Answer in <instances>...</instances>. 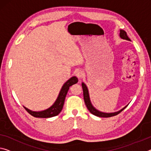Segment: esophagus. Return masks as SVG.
<instances>
[{
  "label": "esophagus",
  "instance_id": "1",
  "mask_svg": "<svg viewBox=\"0 0 151 151\" xmlns=\"http://www.w3.org/2000/svg\"><path fill=\"white\" fill-rule=\"evenodd\" d=\"M83 75H84V73H83V71L82 70H78L76 72V76H77V77L80 79V78H82Z\"/></svg>",
  "mask_w": 151,
  "mask_h": 151
}]
</instances>
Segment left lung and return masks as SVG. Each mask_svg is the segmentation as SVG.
Masks as SVG:
<instances>
[{
	"mask_svg": "<svg viewBox=\"0 0 151 151\" xmlns=\"http://www.w3.org/2000/svg\"><path fill=\"white\" fill-rule=\"evenodd\" d=\"M119 36H120V38L124 39V40H130V39H129L128 38V36H127L126 32L123 29H120ZM82 89H83V99H84L85 104H86V105L87 109L89 110V111L92 113V114H93V115H96V116H98V117H113V116H115V115H117V114H119V113H121L125 108L127 107V105L126 106H124V107L121 110L118 111H117V112H114V113L101 112V111L97 110L94 107V106L92 105L91 101H90L88 89L86 85L83 82H82Z\"/></svg>",
	"mask_w": 151,
	"mask_h": 151,
	"instance_id": "obj_1",
	"label": "left lung"
}]
</instances>
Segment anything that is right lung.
Masks as SVG:
<instances>
[{"instance_id":"add662e5","label":"right lung","mask_w":151,"mask_h":151,"mask_svg":"<svg viewBox=\"0 0 151 151\" xmlns=\"http://www.w3.org/2000/svg\"><path fill=\"white\" fill-rule=\"evenodd\" d=\"M78 80L76 76L71 77L69 80L64 83L63 86L61 90H60L59 94L58 95L57 99L53 105L50 106L49 108L46 109L45 110L40 111H34L29 109L27 107L24 106L25 109L28 112L30 115L35 117H40V118H48L55 117L57 115H59L61 112L63 106L64 105L65 99L66 95L68 94V92L69 89V87L73 84L78 83Z\"/></svg>"}]
</instances>
